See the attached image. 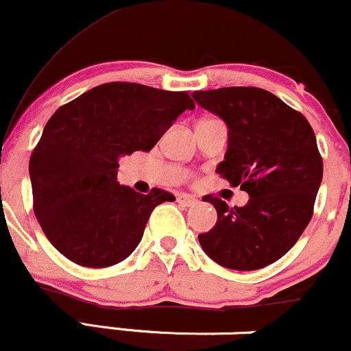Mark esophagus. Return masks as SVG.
<instances>
[{"instance_id": "obj_1", "label": "esophagus", "mask_w": 351, "mask_h": 351, "mask_svg": "<svg viewBox=\"0 0 351 351\" xmlns=\"http://www.w3.org/2000/svg\"><path fill=\"white\" fill-rule=\"evenodd\" d=\"M176 199H178V203L183 204V206H195V204L198 203V199L193 198V196L189 195H183V193L176 196Z\"/></svg>"}]
</instances>
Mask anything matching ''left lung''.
<instances>
[{
	"label": "left lung",
	"instance_id": "1",
	"mask_svg": "<svg viewBox=\"0 0 351 351\" xmlns=\"http://www.w3.org/2000/svg\"><path fill=\"white\" fill-rule=\"evenodd\" d=\"M193 99L228 125V152L216 173L249 195L247 204L204 196L216 226L198 236L215 263L256 271L279 261L313 215L324 163L315 134L300 112L259 87L196 90Z\"/></svg>",
	"mask_w": 351,
	"mask_h": 351
}]
</instances>
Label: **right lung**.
<instances>
[{"label": "right lung", "instance_id": "right-lung-1", "mask_svg": "<svg viewBox=\"0 0 351 351\" xmlns=\"http://www.w3.org/2000/svg\"><path fill=\"white\" fill-rule=\"evenodd\" d=\"M193 108L188 92L108 82L54 112L31 155L29 176L34 215L62 256L100 269L135 251L153 209L175 196L117 183L119 158L150 152Z\"/></svg>", "mask_w": 351, "mask_h": 351}]
</instances>
